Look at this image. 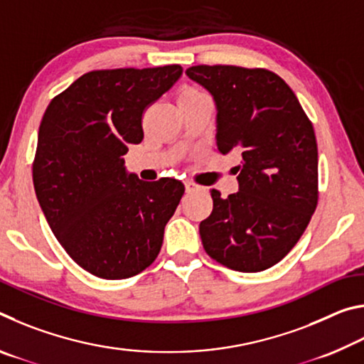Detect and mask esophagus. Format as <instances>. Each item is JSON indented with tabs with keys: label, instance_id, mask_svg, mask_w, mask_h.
I'll return each instance as SVG.
<instances>
[{
	"label": "esophagus",
	"instance_id": "obj_1",
	"mask_svg": "<svg viewBox=\"0 0 364 364\" xmlns=\"http://www.w3.org/2000/svg\"><path fill=\"white\" fill-rule=\"evenodd\" d=\"M184 188H186V193H191V191H196L199 186L193 181H184Z\"/></svg>",
	"mask_w": 364,
	"mask_h": 364
}]
</instances>
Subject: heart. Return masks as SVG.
<instances>
[{"label": "heart", "mask_w": 364, "mask_h": 364, "mask_svg": "<svg viewBox=\"0 0 364 364\" xmlns=\"http://www.w3.org/2000/svg\"><path fill=\"white\" fill-rule=\"evenodd\" d=\"M199 95H202L200 91H197L196 88H184L181 93H180V96H178V101L180 100H186V97H194V96H199Z\"/></svg>", "instance_id": "1"}]
</instances>
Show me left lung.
I'll use <instances>...</instances> for the list:
<instances>
[{"label":"left lung","mask_w":364,"mask_h":364,"mask_svg":"<svg viewBox=\"0 0 364 364\" xmlns=\"http://www.w3.org/2000/svg\"><path fill=\"white\" fill-rule=\"evenodd\" d=\"M193 82L212 95L217 147L236 154L239 191L223 199L199 232L208 255L241 273L281 262L304 234L318 204V146L297 96L276 73L236 65H194Z\"/></svg>","instance_id":"obj_1"}]
</instances>
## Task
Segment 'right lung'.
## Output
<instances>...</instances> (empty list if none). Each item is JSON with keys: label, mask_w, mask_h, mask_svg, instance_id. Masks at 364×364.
<instances>
[{"label": "right lung", "mask_w": 364, "mask_h": 364, "mask_svg": "<svg viewBox=\"0 0 364 364\" xmlns=\"http://www.w3.org/2000/svg\"><path fill=\"white\" fill-rule=\"evenodd\" d=\"M181 75V65L88 72L43 115L33 162L36 199L59 244L97 278H132L162 247L183 183L139 180L128 173L123 156L144 138V110Z\"/></svg>", "instance_id": "add662e5"}]
</instances>
